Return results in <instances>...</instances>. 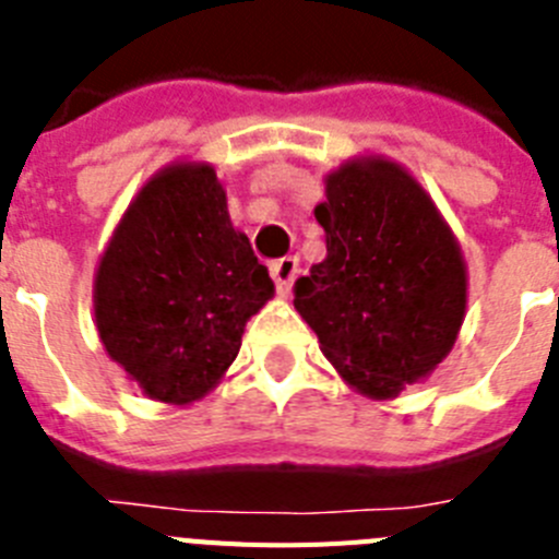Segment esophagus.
<instances>
[{
	"mask_svg": "<svg viewBox=\"0 0 559 559\" xmlns=\"http://www.w3.org/2000/svg\"><path fill=\"white\" fill-rule=\"evenodd\" d=\"M296 274H299V260H296V257H283V260L271 263V276H274L276 294L288 296L290 288H294Z\"/></svg>",
	"mask_w": 559,
	"mask_h": 559,
	"instance_id": "1",
	"label": "esophagus"
}]
</instances>
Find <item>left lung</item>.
<instances>
[{
  "label": "left lung",
  "mask_w": 559,
  "mask_h": 559,
  "mask_svg": "<svg viewBox=\"0 0 559 559\" xmlns=\"http://www.w3.org/2000/svg\"><path fill=\"white\" fill-rule=\"evenodd\" d=\"M316 221L328 257L294 285V308L349 386L397 397L451 353L467 269L451 226L406 167L383 156L324 179Z\"/></svg>",
  "instance_id": "obj_1"
}]
</instances>
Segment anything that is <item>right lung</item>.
Here are the masks:
<instances>
[{
    "label": "right lung",
    "instance_id": "1",
    "mask_svg": "<svg viewBox=\"0 0 559 559\" xmlns=\"http://www.w3.org/2000/svg\"><path fill=\"white\" fill-rule=\"evenodd\" d=\"M271 296L215 170L179 162L142 187L114 229L95 274V322L142 394L187 406L224 378Z\"/></svg>",
    "mask_w": 559,
    "mask_h": 559
}]
</instances>
